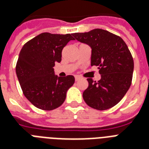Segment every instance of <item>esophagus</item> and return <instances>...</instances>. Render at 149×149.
Wrapping results in <instances>:
<instances>
[{"mask_svg": "<svg viewBox=\"0 0 149 149\" xmlns=\"http://www.w3.org/2000/svg\"><path fill=\"white\" fill-rule=\"evenodd\" d=\"M74 78H75V81H78V80L81 78V77H80V76H78V75H75V76H74Z\"/></svg>", "mask_w": 149, "mask_h": 149, "instance_id": "34e87169", "label": "esophagus"}]
</instances>
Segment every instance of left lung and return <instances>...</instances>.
Instances as JSON below:
<instances>
[{
    "label": "left lung",
    "mask_w": 149,
    "mask_h": 149,
    "mask_svg": "<svg viewBox=\"0 0 149 149\" xmlns=\"http://www.w3.org/2000/svg\"><path fill=\"white\" fill-rule=\"evenodd\" d=\"M73 36L91 47V66H97L101 74L98 81L88 78L84 100L98 110L113 107L123 99L132 84L134 61L127 45L119 36L101 29L73 33Z\"/></svg>",
    "instance_id": "obj_1"
}]
</instances>
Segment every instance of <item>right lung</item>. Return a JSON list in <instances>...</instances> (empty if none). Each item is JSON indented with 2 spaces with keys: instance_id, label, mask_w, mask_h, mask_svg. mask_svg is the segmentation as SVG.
Returning a JSON list of instances; mask_svg holds the SVG:
<instances>
[{
  "instance_id": "right-lung-1",
  "label": "right lung",
  "mask_w": 149,
  "mask_h": 149,
  "mask_svg": "<svg viewBox=\"0 0 149 149\" xmlns=\"http://www.w3.org/2000/svg\"><path fill=\"white\" fill-rule=\"evenodd\" d=\"M71 34L42 33L30 39L22 48L16 65V73L23 93L36 107L52 110L59 107L67 91L74 83L73 75H55V62L61 61V52Z\"/></svg>"
}]
</instances>
